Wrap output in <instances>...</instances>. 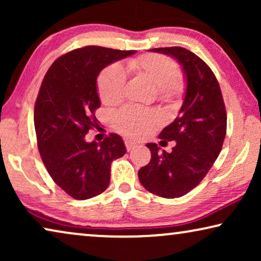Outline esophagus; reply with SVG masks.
Wrapping results in <instances>:
<instances>
[{
    "mask_svg": "<svg viewBox=\"0 0 261 261\" xmlns=\"http://www.w3.org/2000/svg\"><path fill=\"white\" fill-rule=\"evenodd\" d=\"M124 145H126L127 151H130V149H133L138 144H137V142L132 141V140H126V141H124Z\"/></svg>",
    "mask_w": 261,
    "mask_h": 261,
    "instance_id": "34e87169",
    "label": "esophagus"
}]
</instances>
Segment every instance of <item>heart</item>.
Listing matches in <instances>:
<instances>
[{
    "mask_svg": "<svg viewBox=\"0 0 261 261\" xmlns=\"http://www.w3.org/2000/svg\"><path fill=\"white\" fill-rule=\"evenodd\" d=\"M127 66L132 73L144 78L155 89L156 98L164 105H174L184 95L185 83L178 74L176 62L170 57L147 53L129 59ZM124 88L126 73L119 64L107 66L98 76V95L107 106L117 105L122 101ZM113 122L120 133L138 139L151 133L160 123V117L153 112L127 107L114 115Z\"/></svg>",
    "mask_w": 261,
    "mask_h": 261,
    "instance_id": "obj_1",
    "label": "heart"
}]
</instances>
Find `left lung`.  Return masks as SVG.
<instances>
[{
  "instance_id": "left-lung-1",
  "label": "left lung",
  "mask_w": 261,
  "mask_h": 261,
  "mask_svg": "<svg viewBox=\"0 0 261 261\" xmlns=\"http://www.w3.org/2000/svg\"><path fill=\"white\" fill-rule=\"evenodd\" d=\"M149 51L178 60L187 77V92L179 115L159 134L160 142L176 141L172 152L149 142L151 162L138 176L147 191L177 198L197 187L219 156L227 132L226 107L215 74L195 53L179 46Z\"/></svg>"
}]
</instances>
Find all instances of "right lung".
<instances>
[{"label":"right lung","instance_id":"obj_1","mask_svg":"<svg viewBox=\"0 0 261 261\" xmlns=\"http://www.w3.org/2000/svg\"><path fill=\"white\" fill-rule=\"evenodd\" d=\"M134 53L85 46L55 60L42 80L34 108L38 148L55 183L74 199L102 194L109 185L113 160L126 153L120 135L109 134L99 144L87 142L85 135L98 127V73Z\"/></svg>","mask_w":261,"mask_h":261}]
</instances>
